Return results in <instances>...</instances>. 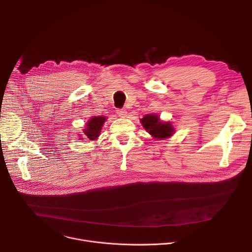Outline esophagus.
Instances as JSON below:
<instances>
[{
  "instance_id": "obj_1",
  "label": "esophagus",
  "mask_w": 252,
  "mask_h": 252,
  "mask_svg": "<svg viewBox=\"0 0 252 252\" xmlns=\"http://www.w3.org/2000/svg\"><path fill=\"white\" fill-rule=\"evenodd\" d=\"M117 114H118V116L121 117V118H126V117H127V112H126V110H123V109L118 110V111H117Z\"/></svg>"
}]
</instances>
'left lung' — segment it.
<instances>
[{
    "instance_id": "1",
    "label": "left lung",
    "mask_w": 252,
    "mask_h": 252,
    "mask_svg": "<svg viewBox=\"0 0 252 252\" xmlns=\"http://www.w3.org/2000/svg\"><path fill=\"white\" fill-rule=\"evenodd\" d=\"M139 121L143 128L156 140L168 138L175 132V129L170 122L161 121L159 116L156 114H149Z\"/></svg>"
}]
</instances>
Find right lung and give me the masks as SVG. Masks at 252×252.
Returning <instances> with one entry per match:
<instances>
[{
	"label": "right lung",
	"instance_id": "1",
	"mask_svg": "<svg viewBox=\"0 0 252 252\" xmlns=\"http://www.w3.org/2000/svg\"><path fill=\"white\" fill-rule=\"evenodd\" d=\"M105 121H106V117H103V116L91 118L88 121V123L85 125V127L83 129V132L86 135V138L90 140H96L100 134L101 127ZM80 139H83V138L80 137Z\"/></svg>",
	"mask_w": 252,
	"mask_h": 252
}]
</instances>
